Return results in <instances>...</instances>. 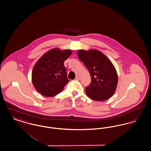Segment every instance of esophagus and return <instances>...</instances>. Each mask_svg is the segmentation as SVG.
Masks as SVG:
<instances>
[{"instance_id":"1","label":"esophagus","mask_w":151,"mask_h":151,"mask_svg":"<svg viewBox=\"0 0 151 151\" xmlns=\"http://www.w3.org/2000/svg\"><path fill=\"white\" fill-rule=\"evenodd\" d=\"M75 80H76V81H79V80H80V78H79V76H76V77L75 78Z\"/></svg>"}]
</instances>
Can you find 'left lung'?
Instances as JSON below:
<instances>
[{
	"label": "left lung",
	"instance_id": "left-lung-1",
	"mask_svg": "<svg viewBox=\"0 0 151 151\" xmlns=\"http://www.w3.org/2000/svg\"><path fill=\"white\" fill-rule=\"evenodd\" d=\"M77 55L91 75V82L86 88L87 96L97 101L110 98L115 93L118 84V75L112 63L97 50H79Z\"/></svg>",
	"mask_w": 151,
	"mask_h": 151
}]
</instances>
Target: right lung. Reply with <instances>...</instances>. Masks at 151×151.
I'll return each instance as SVG.
<instances>
[{"label": "right lung", "instance_id": "right-lung-1", "mask_svg": "<svg viewBox=\"0 0 151 151\" xmlns=\"http://www.w3.org/2000/svg\"><path fill=\"white\" fill-rule=\"evenodd\" d=\"M72 54L70 50H50L40 58L33 67L32 83L35 90L45 96L60 93L69 80L64 62Z\"/></svg>", "mask_w": 151, "mask_h": 151}]
</instances>
